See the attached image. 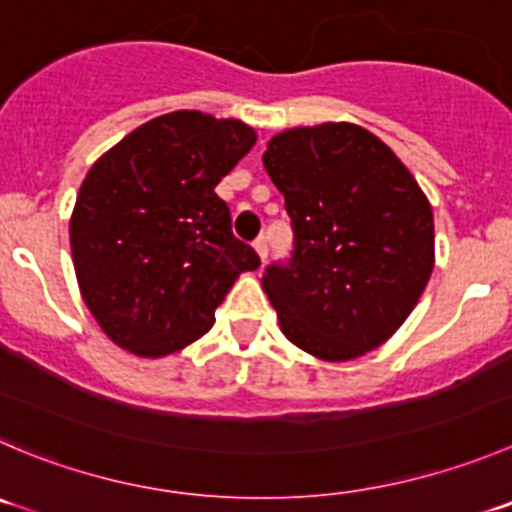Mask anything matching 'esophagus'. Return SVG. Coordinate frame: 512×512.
Instances as JSON below:
<instances>
[{
  "mask_svg": "<svg viewBox=\"0 0 512 512\" xmlns=\"http://www.w3.org/2000/svg\"><path fill=\"white\" fill-rule=\"evenodd\" d=\"M253 248H256V253H259V259L266 261V256H269V243H266L264 236H259L256 241H253Z\"/></svg>",
  "mask_w": 512,
  "mask_h": 512,
  "instance_id": "obj_1",
  "label": "esophagus"
}]
</instances>
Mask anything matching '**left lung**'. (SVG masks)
<instances>
[{"mask_svg":"<svg viewBox=\"0 0 512 512\" xmlns=\"http://www.w3.org/2000/svg\"><path fill=\"white\" fill-rule=\"evenodd\" d=\"M294 228L264 291L289 342L349 362L397 332L435 266L432 208L402 160L352 123L291 128L264 153Z\"/></svg>","mask_w":512,"mask_h":512,"instance_id":"obj_1","label":"left lung"}]
</instances>
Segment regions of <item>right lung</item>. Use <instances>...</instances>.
<instances>
[{"instance_id":"1","label":"right lung","mask_w":512,"mask_h":512,"mask_svg":"<svg viewBox=\"0 0 512 512\" xmlns=\"http://www.w3.org/2000/svg\"><path fill=\"white\" fill-rule=\"evenodd\" d=\"M253 143L241 120L178 110L125 135L82 180L72 261L87 309L118 347L138 357L188 347L233 281L261 266L216 196Z\"/></svg>"}]
</instances>
